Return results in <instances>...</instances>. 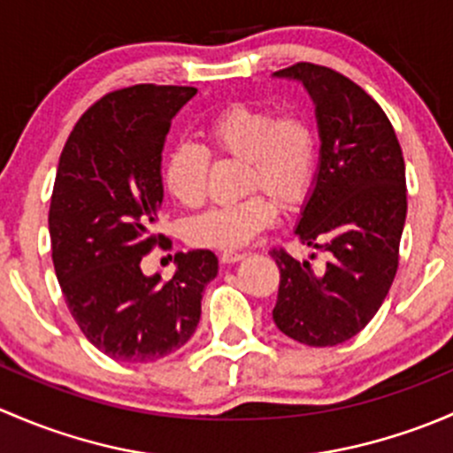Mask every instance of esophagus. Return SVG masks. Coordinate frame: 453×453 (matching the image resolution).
<instances>
[{
  "label": "esophagus",
  "instance_id": "obj_1",
  "mask_svg": "<svg viewBox=\"0 0 453 453\" xmlns=\"http://www.w3.org/2000/svg\"><path fill=\"white\" fill-rule=\"evenodd\" d=\"M222 264H235V261L244 259V253H237V250H225V253L220 255Z\"/></svg>",
  "mask_w": 453,
  "mask_h": 453
}]
</instances>
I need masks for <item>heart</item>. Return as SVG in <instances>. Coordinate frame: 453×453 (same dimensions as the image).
Returning a JSON list of instances; mask_svg holds the SVG:
<instances>
[{"mask_svg": "<svg viewBox=\"0 0 453 453\" xmlns=\"http://www.w3.org/2000/svg\"><path fill=\"white\" fill-rule=\"evenodd\" d=\"M196 134L198 146L179 143L163 161V185L183 207L204 203L209 157L242 161V192L261 189L283 207L301 203L314 183L319 137L305 115H274L264 106L235 102L204 119ZM267 196L255 192L209 209L189 222L188 240L204 249L246 246L274 220V203Z\"/></svg>", "mask_w": 453, "mask_h": 453, "instance_id": "b5f03b06", "label": "heart"}]
</instances>
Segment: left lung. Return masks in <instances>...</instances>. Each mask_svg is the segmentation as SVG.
I'll return each instance as SVG.
<instances>
[{
  "mask_svg": "<svg viewBox=\"0 0 453 453\" xmlns=\"http://www.w3.org/2000/svg\"><path fill=\"white\" fill-rule=\"evenodd\" d=\"M274 76L301 82L316 106L319 170L295 235L329 259L314 265L270 250L281 273L273 319L296 342L335 347L366 327L397 274L403 155L381 106L342 73L296 63Z\"/></svg>",
  "mask_w": 453,
  "mask_h": 453,
  "instance_id": "obj_1",
  "label": "left lung"
}]
</instances>
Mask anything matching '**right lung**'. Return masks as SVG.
I'll list each match as a JSON object with an SVG mask.
<instances>
[{
    "instance_id": "obj_1",
    "label": "right lung",
    "mask_w": 453,
    "mask_h": 453,
    "mask_svg": "<svg viewBox=\"0 0 453 453\" xmlns=\"http://www.w3.org/2000/svg\"><path fill=\"white\" fill-rule=\"evenodd\" d=\"M194 87L134 85L109 93L73 126L56 170L50 237L56 277L93 347L119 362H155L194 335L218 274L211 250L176 253L170 281L146 277L163 235L161 152Z\"/></svg>"
}]
</instances>
